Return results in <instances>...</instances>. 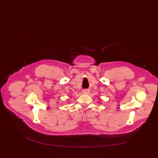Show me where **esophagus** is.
Segmentation results:
<instances>
[{"instance_id": "obj_1", "label": "esophagus", "mask_w": 158, "mask_h": 158, "mask_svg": "<svg viewBox=\"0 0 158 158\" xmlns=\"http://www.w3.org/2000/svg\"><path fill=\"white\" fill-rule=\"evenodd\" d=\"M83 92V94H88L90 92V90H89V89H85Z\"/></svg>"}]
</instances>
